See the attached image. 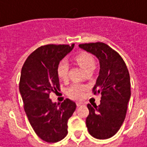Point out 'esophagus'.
I'll use <instances>...</instances> for the list:
<instances>
[{"mask_svg":"<svg viewBox=\"0 0 147 147\" xmlns=\"http://www.w3.org/2000/svg\"><path fill=\"white\" fill-rule=\"evenodd\" d=\"M82 105H83L82 102H80V101H77V102H76V106H77V107H81Z\"/></svg>","mask_w":147,"mask_h":147,"instance_id":"34e87169","label":"esophagus"}]
</instances>
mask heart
Here are the masks:
<instances>
[{
    "mask_svg": "<svg viewBox=\"0 0 147 147\" xmlns=\"http://www.w3.org/2000/svg\"><path fill=\"white\" fill-rule=\"evenodd\" d=\"M75 61L86 72L90 70H94L96 67V62L94 58L86 52H82L76 55L75 56ZM68 71H69V64L66 61H61L57 65V69H56L57 76L62 81H65L67 79ZM86 89V86L83 85L73 84L67 90V95L74 99H81L84 96Z\"/></svg>",
    "mask_w": 147,
    "mask_h": 147,
    "instance_id": "heart-1",
    "label": "heart"
}]
</instances>
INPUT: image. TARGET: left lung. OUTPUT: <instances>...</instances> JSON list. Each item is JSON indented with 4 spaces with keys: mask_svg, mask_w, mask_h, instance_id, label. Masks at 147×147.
<instances>
[{
    "mask_svg": "<svg viewBox=\"0 0 147 147\" xmlns=\"http://www.w3.org/2000/svg\"><path fill=\"white\" fill-rule=\"evenodd\" d=\"M79 47L96 56L100 63L93 92L100 94L101 100L98 107L87 105V130L96 139H108L119 131L125 120L131 97L129 71L121 56L105 43L80 44Z\"/></svg>",
    "mask_w": 147,
    "mask_h": 147,
    "instance_id": "8db88e82",
    "label": "left lung"
}]
</instances>
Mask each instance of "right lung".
Instances as JSON below:
<instances>
[{
	"instance_id": "add662e5",
	"label": "right lung",
	"mask_w": 147,
	"mask_h": 147,
	"mask_svg": "<svg viewBox=\"0 0 147 147\" xmlns=\"http://www.w3.org/2000/svg\"><path fill=\"white\" fill-rule=\"evenodd\" d=\"M74 44L47 45L33 51L22 66L19 90L24 109L34 131L47 142L61 141L67 135V121L76 105L70 99L56 104L50 93L60 90L56 69Z\"/></svg>"
}]
</instances>
